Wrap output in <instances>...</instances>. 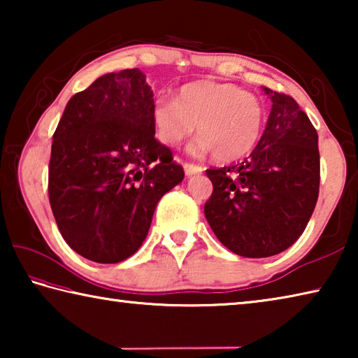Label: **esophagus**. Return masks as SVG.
Here are the masks:
<instances>
[{
  "instance_id": "34e87169",
  "label": "esophagus",
  "mask_w": 358,
  "mask_h": 358,
  "mask_svg": "<svg viewBox=\"0 0 358 358\" xmlns=\"http://www.w3.org/2000/svg\"><path fill=\"white\" fill-rule=\"evenodd\" d=\"M183 167H185V172H186L187 177H191V175H196V173H201L203 171L202 166L192 164V162H185Z\"/></svg>"
}]
</instances>
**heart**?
I'll return each instance as SVG.
<instances>
[{
	"mask_svg": "<svg viewBox=\"0 0 358 358\" xmlns=\"http://www.w3.org/2000/svg\"><path fill=\"white\" fill-rule=\"evenodd\" d=\"M153 124L161 142L175 147L189 137L197 124L201 138L192 153L213 151L220 161H234L256 147L264 121V107L256 96L234 83L192 82L173 99H157Z\"/></svg>",
	"mask_w": 358,
	"mask_h": 358,
	"instance_id": "1",
	"label": "heart"
}]
</instances>
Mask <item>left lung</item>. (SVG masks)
Wrapping results in <instances>:
<instances>
[{
  "instance_id": "left-lung-1",
  "label": "left lung",
  "mask_w": 358,
  "mask_h": 358,
  "mask_svg": "<svg viewBox=\"0 0 358 358\" xmlns=\"http://www.w3.org/2000/svg\"><path fill=\"white\" fill-rule=\"evenodd\" d=\"M273 106L252 153L207 169L213 192L203 213L217 240L243 257H270L299 240L319 197L317 132L292 96L271 92Z\"/></svg>"
}]
</instances>
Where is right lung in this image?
<instances>
[{
  "instance_id": "obj_1",
  "label": "right lung",
  "mask_w": 358,
  "mask_h": 358,
  "mask_svg": "<svg viewBox=\"0 0 358 358\" xmlns=\"http://www.w3.org/2000/svg\"><path fill=\"white\" fill-rule=\"evenodd\" d=\"M153 106L143 72H112L72 96L53 134L48 201L66 243L93 262L131 257L185 177L155 137Z\"/></svg>"
}]
</instances>
